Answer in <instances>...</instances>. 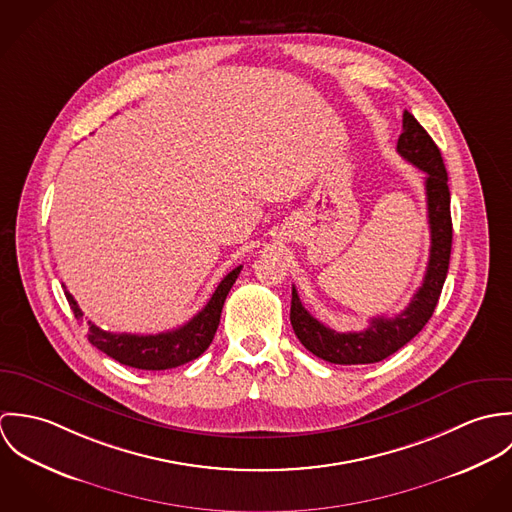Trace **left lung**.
<instances>
[{
    "label": "left lung",
    "instance_id": "obj_1",
    "mask_svg": "<svg viewBox=\"0 0 512 512\" xmlns=\"http://www.w3.org/2000/svg\"><path fill=\"white\" fill-rule=\"evenodd\" d=\"M396 149L406 161L426 173L428 224L432 236L426 276L420 290L414 293L404 311L394 317H372L365 331L349 333L333 331L317 321L301 305L299 295L292 288L290 321L297 339L315 357L333 365H370L402 349L430 321L447 276L453 230L449 213L447 171L441 159V151L408 110L402 116V134Z\"/></svg>",
    "mask_w": 512,
    "mask_h": 512
}]
</instances>
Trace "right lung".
Here are the masks:
<instances>
[{"mask_svg":"<svg viewBox=\"0 0 512 512\" xmlns=\"http://www.w3.org/2000/svg\"><path fill=\"white\" fill-rule=\"evenodd\" d=\"M242 266L228 272L207 305L185 325L157 333V335H130V333H108L88 321V341L118 361L120 365L142 368V370H167L175 366L185 365L197 357H201L219 329L220 313L224 299L236 282ZM74 317L82 319V309L74 301L73 295L65 292Z\"/></svg>","mask_w":512,"mask_h":512,"instance_id":"1","label":"right lung"}]
</instances>
